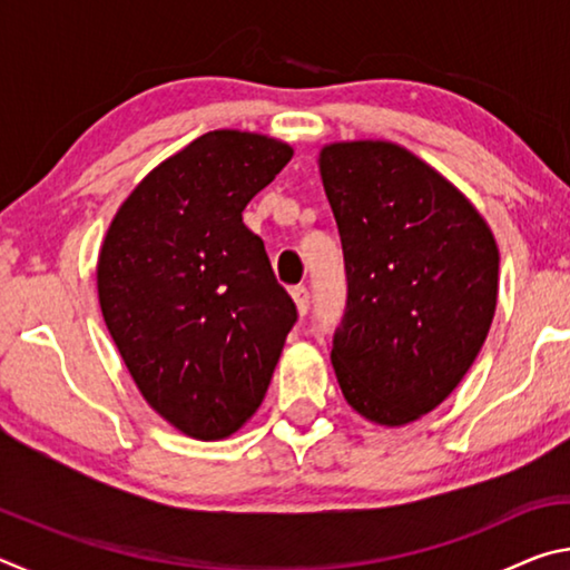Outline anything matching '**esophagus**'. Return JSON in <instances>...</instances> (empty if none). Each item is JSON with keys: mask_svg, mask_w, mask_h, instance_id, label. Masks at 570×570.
Returning a JSON list of instances; mask_svg holds the SVG:
<instances>
[{"mask_svg": "<svg viewBox=\"0 0 570 570\" xmlns=\"http://www.w3.org/2000/svg\"><path fill=\"white\" fill-rule=\"evenodd\" d=\"M292 296H294V302H296L298 314L304 316L308 312V306H312V294H308V288L306 286H294L292 288Z\"/></svg>", "mask_w": 570, "mask_h": 570, "instance_id": "34e87169", "label": "esophagus"}]
</instances>
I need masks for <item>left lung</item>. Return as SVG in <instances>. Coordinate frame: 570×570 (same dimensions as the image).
Wrapping results in <instances>:
<instances>
[{
  "label": "left lung",
  "instance_id": "left-lung-1",
  "mask_svg": "<svg viewBox=\"0 0 570 570\" xmlns=\"http://www.w3.org/2000/svg\"><path fill=\"white\" fill-rule=\"evenodd\" d=\"M320 168L346 274L336 380L362 417L397 428L435 410L475 362L498 302L495 238L394 142H334Z\"/></svg>",
  "mask_w": 570,
  "mask_h": 570
}]
</instances>
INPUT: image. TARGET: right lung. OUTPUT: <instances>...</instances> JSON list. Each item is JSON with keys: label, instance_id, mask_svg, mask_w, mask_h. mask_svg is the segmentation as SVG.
I'll use <instances>...</instances> for the list:
<instances>
[{"label": "right lung", "instance_id": "1", "mask_svg": "<svg viewBox=\"0 0 570 570\" xmlns=\"http://www.w3.org/2000/svg\"><path fill=\"white\" fill-rule=\"evenodd\" d=\"M292 156L264 135H200L142 178L105 236V324L142 397L190 438H228L256 412L298 320L240 216Z\"/></svg>", "mask_w": 570, "mask_h": 570}]
</instances>
